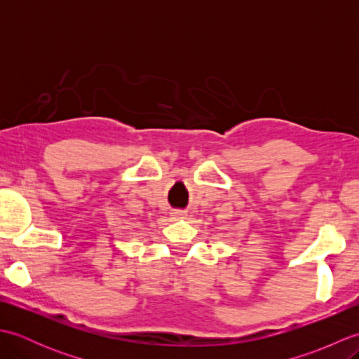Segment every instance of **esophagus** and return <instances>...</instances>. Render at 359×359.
<instances>
[{
	"label": "esophagus",
	"mask_w": 359,
	"mask_h": 359,
	"mask_svg": "<svg viewBox=\"0 0 359 359\" xmlns=\"http://www.w3.org/2000/svg\"><path fill=\"white\" fill-rule=\"evenodd\" d=\"M171 216H172V219H175V220L185 219V217H187V212H185V211H172Z\"/></svg>",
	"instance_id": "1"
}]
</instances>
